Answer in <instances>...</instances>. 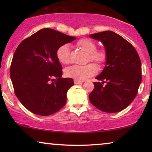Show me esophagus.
Returning a JSON list of instances; mask_svg holds the SVG:
<instances>
[{"mask_svg":"<svg viewBox=\"0 0 152 152\" xmlns=\"http://www.w3.org/2000/svg\"><path fill=\"white\" fill-rule=\"evenodd\" d=\"M83 82H82V81H78V80H74V83L75 84H82Z\"/></svg>","mask_w":152,"mask_h":152,"instance_id":"1","label":"esophagus"}]
</instances>
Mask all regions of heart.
Instances as JSON below:
<instances>
[{"label": "heart", "instance_id": "1", "mask_svg": "<svg viewBox=\"0 0 152 152\" xmlns=\"http://www.w3.org/2000/svg\"><path fill=\"white\" fill-rule=\"evenodd\" d=\"M80 48L87 53L89 59L96 63L101 64L107 59V53L104 50H95L96 44L88 39H82L77 42ZM57 57L59 61L64 64L70 62V48L68 44H63L57 50ZM97 72L96 66L93 64L87 65H73L69 66L65 70L66 75L75 80L83 81L89 77L94 75Z\"/></svg>", "mask_w": 152, "mask_h": 152}]
</instances>
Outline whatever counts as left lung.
Returning a JSON list of instances; mask_svg holds the SVG:
<instances>
[{
    "instance_id": "1",
    "label": "left lung",
    "mask_w": 152,
    "mask_h": 152,
    "mask_svg": "<svg viewBox=\"0 0 152 152\" xmlns=\"http://www.w3.org/2000/svg\"><path fill=\"white\" fill-rule=\"evenodd\" d=\"M90 37L103 43L107 59L105 67L95 77L102 82L93 83L89 99L102 111H121L136 97L142 80L138 54L129 42L112 31L92 34Z\"/></svg>"
}]
</instances>
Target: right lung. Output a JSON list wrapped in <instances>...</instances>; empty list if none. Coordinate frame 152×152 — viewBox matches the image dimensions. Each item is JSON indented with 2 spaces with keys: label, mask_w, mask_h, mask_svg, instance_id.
<instances>
[{
  "label": "right lung",
  "mask_w": 152,
  "mask_h": 152,
  "mask_svg": "<svg viewBox=\"0 0 152 152\" xmlns=\"http://www.w3.org/2000/svg\"><path fill=\"white\" fill-rule=\"evenodd\" d=\"M75 39L44 28L18 45L12 61L10 77L16 97L32 113L48 116L65 106L66 93L74 82L71 78L61 77L62 66L57 50Z\"/></svg>",
  "instance_id": "right-lung-1"
}]
</instances>
